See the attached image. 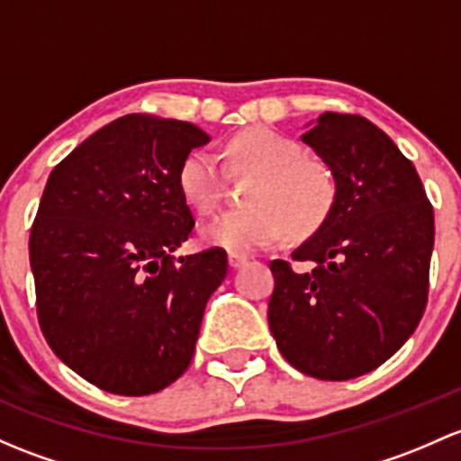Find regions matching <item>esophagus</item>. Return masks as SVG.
<instances>
[{
	"instance_id": "34e87169",
	"label": "esophagus",
	"mask_w": 461,
	"mask_h": 461,
	"mask_svg": "<svg viewBox=\"0 0 461 461\" xmlns=\"http://www.w3.org/2000/svg\"><path fill=\"white\" fill-rule=\"evenodd\" d=\"M230 267L231 269H240L243 267V265H247V256H243V254H230Z\"/></svg>"
}]
</instances>
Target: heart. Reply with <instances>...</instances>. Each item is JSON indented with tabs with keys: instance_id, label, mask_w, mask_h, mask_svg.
<instances>
[{
	"instance_id": "obj_1",
	"label": "heart",
	"mask_w": 461,
	"mask_h": 461,
	"mask_svg": "<svg viewBox=\"0 0 461 461\" xmlns=\"http://www.w3.org/2000/svg\"><path fill=\"white\" fill-rule=\"evenodd\" d=\"M225 161L231 172L256 174L245 196L249 207L203 225V243L245 254L285 234L304 239L331 214L336 181L322 163L307 158L294 139L267 128L245 130L227 143ZM178 187L198 214H212L222 190V169L214 154L205 149L187 154L178 169Z\"/></svg>"
}]
</instances>
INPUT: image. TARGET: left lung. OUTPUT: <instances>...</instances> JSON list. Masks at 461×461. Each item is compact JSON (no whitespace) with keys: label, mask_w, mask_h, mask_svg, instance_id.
I'll use <instances>...</instances> for the list:
<instances>
[{"label":"left lung","mask_w":461,"mask_h":461,"mask_svg":"<svg viewBox=\"0 0 461 461\" xmlns=\"http://www.w3.org/2000/svg\"><path fill=\"white\" fill-rule=\"evenodd\" d=\"M303 143L336 181L327 221L274 260L267 320L285 360L318 380H351L389 360L418 327L429 295L433 207L413 163L357 114L324 113Z\"/></svg>","instance_id":"obj_1"}]
</instances>
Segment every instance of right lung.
I'll use <instances>...</instances> for the list:
<instances>
[{
    "mask_svg": "<svg viewBox=\"0 0 461 461\" xmlns=\"http://www.w3.org/2000/svg\"><path fill=\"white\" fill-rule=\"evenodd\" d=\"M210 134L125 114L50 172L31 231L37 316L55 356L116 395L166 389L190 366L227 254L178 256L194 218L178 169Z\"/></svg>",
    "mask_w": 461,
    "mask_h": 461,
    "instance_id": "right-lung-1",
    "label": "right lung"
}]
</instances>
